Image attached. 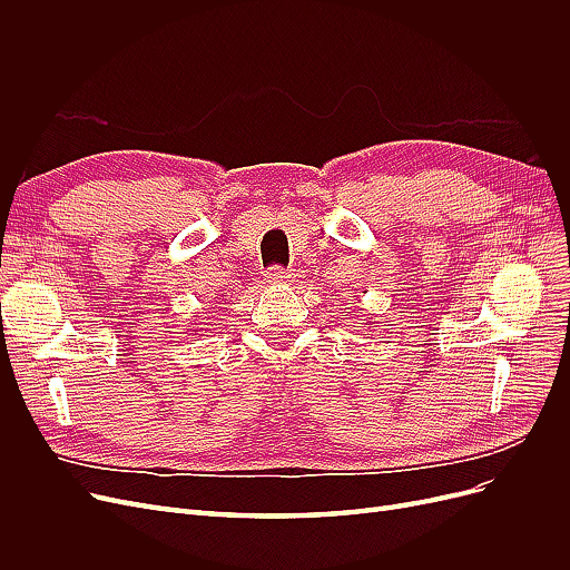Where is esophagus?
<instances>
[{"label": "esophagus", "instance_id": "esophagus-1", "mask_svg": "<svg viewBox=\"0 0 570 570\" xmlns=\"http://www.w3.org/2000/svg\"><path fill=\"white\" fill-rule=\"evenodd\" d=\"M289 278H292L289 271H285L281 266H273L266 271V283H271V285H285Z\"/></svg>", "mask_w": 570, "mask_h": 570}]
</instances>
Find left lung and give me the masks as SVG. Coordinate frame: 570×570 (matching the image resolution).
<instances>
[{
	"label": "left lung",
	"mask_w": 570,
	"mask_h": 570,
	"mask_svg": "<svg viewBox=\"0 0 570 570\" xmlns=\"http://www.w3.org/2000/svg\"><path fill=\"white\" fill-rule=\"evenodd\" d=\"M366 325H371V321H366Z\"/></svg>",
	"instance_id": "left-lung-1"
}]
</instances>
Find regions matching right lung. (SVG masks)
Returning a JSON list of instances; mask_svg holds the SVG:
<instances>
[{
    "label": "right lung",
    "instance_id": "right-lung-1",
    "mask_svg": "<svg viewBox=\"0 0 570 570\" xmlns=\"http://www.w3.org/2000/svg\"><path fill=\"white\" fill-rule=\"evenodd\" d=\"M189 331H193V327H189ZM193 333H197V331H193Z\"/></svg>",
    "mask_w": 570,
    "mask_h": 570
}]
</instances>
